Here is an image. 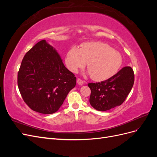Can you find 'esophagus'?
Returning a JSON list of instances; mask_svg holds the SVG:
<instances>
[{"instance_id":"1","label":"esophagus","mask_w":157,"mask_h":157,"mask_svg":"<svg viewBox=\"0 0 157 157\" xmlns=\"http://www.w3.org/2000/svg\"><path fill=\"white\" fill-rule=\"evenodd\" d=\"M77 84H78V85H82V84H84V82L82 81V80L81 79H80V78H77Z\"/></svg>"}]
</instances>
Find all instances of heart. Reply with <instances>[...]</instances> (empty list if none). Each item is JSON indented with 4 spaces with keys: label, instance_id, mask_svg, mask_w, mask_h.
Segmentation results:
<instances>
[{
    "label": "heart",
    "instance_id": "obj_1",
    "mask_svg": "<svg viewBox=\"0 0 157 157\" xmlns=\"http://www.w3.org/2000/svg\"><path fill=\"white\" fill-rule=\"evenodd\" d=\"M65 65L73 73L85 67L95 81H103L115 75L122 65L119 52L101 42H86L80 49L72 46L65 55Z\"/></svg>",
    "mask_w": 157,
    "mask_h": 157
}]
</instances>
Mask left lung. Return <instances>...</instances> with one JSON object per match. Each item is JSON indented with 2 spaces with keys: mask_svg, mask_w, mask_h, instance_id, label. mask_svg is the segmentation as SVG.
I'll return each instance as SVG.
<instances>
[{
  "mask_svg": "<svg viewBox=\"0 0 157 157\" xmlns=\"http://www.w3.org/2000/svg\"><path fill=\"white\" fill-rule=\"evenodd\" d=\"M134 82V71L127 66L106 80L88 84L91 90L90 105L99 111L121 105L130 92Z\"/></svg>",
  "mask_w": 157,
  "mask_h": 157,
  "instance_id": "1",
  "label": "left lung"
}]
</instances>
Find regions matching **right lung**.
<instances>
[{"label":"right lung","mask_w":157,"mask_h":157,"mask_svg":"<svg viewBox=\"0 0 157 157\" xmlns=\"http://www.w3.org/2000/svg\"><path fill=\"white\" fill-rule=\"evenodd\" d=\"M76 82L74 74L45 40L27 52L17 74L23 101L32 110L46 115L58 111Z\"/></svg>","instance_id":"obj_1"}]
</instances>
